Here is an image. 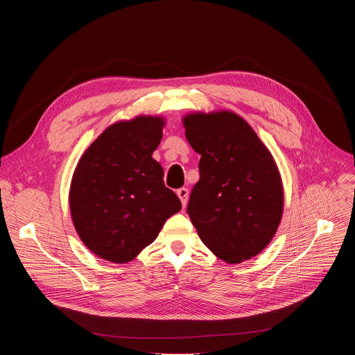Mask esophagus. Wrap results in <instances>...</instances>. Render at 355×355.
I'll return each mask as SVG.
<instances>
[{"instance_id": "34e87169", "label": "esophagus", "mask_w": 355, "mask_h": 355, "mask_svg": "<svg viewBox=\"0 0 355 355\" xmlns=\"http://www.w3.org/2000/svg\"><path fill=\"white\" fill-rule=\"evenodd\" d=\"M177 195H178V198L181 200L182 208H185L187 207V202H188V195H189L188 189L187 188H180V189H177Z\"/></svg>"}]
</instances>
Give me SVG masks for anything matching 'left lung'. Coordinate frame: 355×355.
<instances>
[{
  "label": "left lung",
  "instance_id": "obj_1",
  "mask_svg": "<svg viewBox=\"0 0 355 355\" xmlns=\"http://www.w3.org/2000/svg\"><path fill=\"white\" fill-rule=\"evenodd\" d=\"M182 125L200 155V178L187 208L199 239L229 264L259 256L284 212L282 178L271 151L232 111L189 112Z\"/></svg>",
  "mask_w": 355,
  "mask_h": 355
}]
</instances>
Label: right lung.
<instances>
[{
    "label": "right lung",
    "mask_w": 355,
    "mask_h": 355,
    "mask_svg": "<svg viewBox=\"0 0 355 355\" xmlns=\"http://www.w3.org/2000/svg\"><path fill=\"white\" fill-rule=\"evenodd\" d=\"M166 119L137 115L110 125L84 151L73 173L69 205L74 229L99 259L126 264L153 243L181 211L153 157Z\"/></svg>",
    "instance_id": "right-lung-1"
}]
</instances>
